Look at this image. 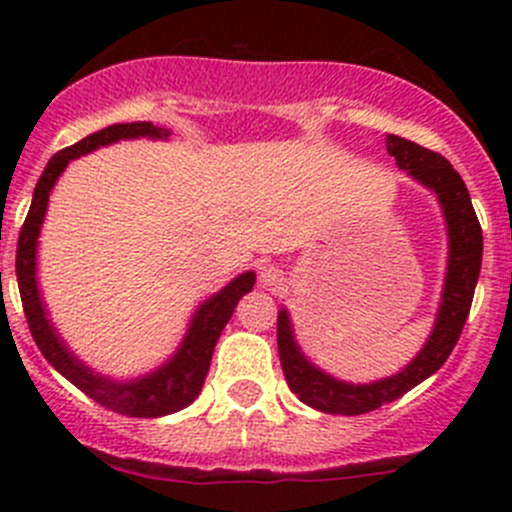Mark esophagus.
Here are the masks:
<instances>
[{
	"instance_id": "obj_1",
	"label": "esophagus",
	"mask_w": 512,
	"mask_h": 512,
	"mask_svg": "<svg viewBox=\"0 0 512 512\" xmlns=\"http://www.w3.org/2000/svg\"><path fill=\"white\" fill-rule=\"evenodd\" d=\"M282 280H285V275H282L280 267H275V265L260 267V285L262 287H277V285H282Z\"/></svg>"
}]
</instances>
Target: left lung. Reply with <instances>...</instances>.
<instances>
[{"instance_id":"1","label":"left lung","mask_w":512,"mask_h":512,"mask_svg":"<svg viewBox=\"0 0 512 512\" xmlns=\"http://www.w3.org/2000/svg\"><path fill=\"white\" fill-rule=\"evenodd\" d=\"M386 151L394 156L399 170H406L409 178L418 185L431 190L441 205L443 223L448 235V260L446 277H443L441 302H438L436 322L431 334L423 342L418 352L404 369L384 379L354 384L332 376L329 371L319 369L294 337L292 317L287 307L277 314V349H280L282 371H285L287 386L302 404L324 414L359 416L391 404L406 391L421 384L431 374H436L446 364L448 354L456 347L458 337L463 332L468 312H471L473 292H476L480 260H483V232L473 210L471 195L461 175L453 170V165L438 153L426 151L406 138L389 136L386 138Z\"/></svg>"}]
</instances>
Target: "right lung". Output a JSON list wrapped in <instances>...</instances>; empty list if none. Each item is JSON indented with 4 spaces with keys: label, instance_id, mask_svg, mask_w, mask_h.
<instances>
[{
    "label": "right lung",
    "instance_id": "add662e5",
    "mask_svg": "<svg viewBox=\"0 0 512 512\" xmlns=\"http://www.w3.org/2000/svg\"><path fill=\"white\" fill-rule=\"evenodd\" d=\"M136 138L168 141L170 131L153 126L151 121L116 123V126L101 128V131L86 136L84 141L64 148L46 163L44 173H41L39 183L34 188L32 208H29L22 232H19L17 282L36 347L64 379H69L76 389L91 396L96 404L106 406L116 414L133 418H160L175 414V411L185 409V406L198 399L205 376H208L215 344H218L225 324L230 322L242 294L252 292V287H255V272H242L235 280L227 282L220 292L200 302L195 307L193 317H190L178 349L156 369H151L148 374L133 376V379H113V376L101 374V371L91 369L86 361H81L79 356L71 352L69 344L64 342L59 329L51 322L49 309H46L44 297H41L39 277H36V252H39V235L46 218V208H49V195L54 190L56 180L66 170V165L81 156H89V153L103 146H111V143L118 141H136Z\"/></svg>",
    "mask_w": 512,
    "mask_h": 512
}]
</instances>
